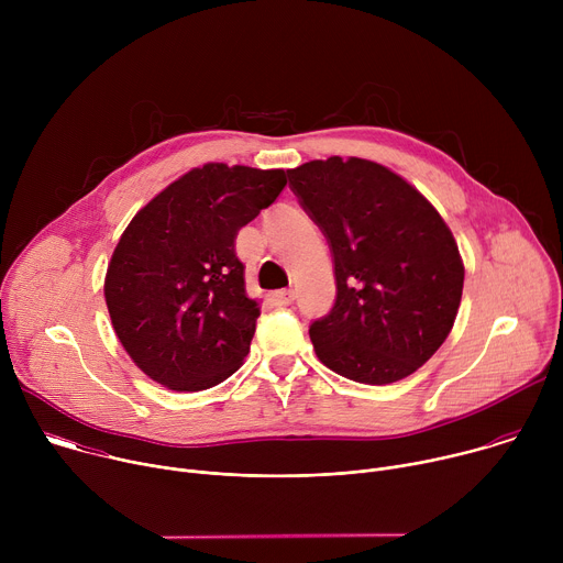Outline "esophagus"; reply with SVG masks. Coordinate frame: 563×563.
<instances>
[{
  "label": "esophagus",
  "mask_w": 563,
  "mask_h": 563,
  "mask_svg": "<svg viewBox=\"0 0 563 563\" xmlns=\"http://www.w3.org/2000/svg\"><path fill=\"white\" fill-rule=\"evenodd\" d=\"M269 300H272L274 305H278V307H289V305H294L296 294H294L291 289H278V291H274V294L269 296Z\"/></svg>",
  "instance_id": "1"
}]
</instances>
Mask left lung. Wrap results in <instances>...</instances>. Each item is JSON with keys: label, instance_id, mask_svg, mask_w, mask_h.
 <instances>
[{"label": "left lung", "instance_id": "left-lung-1", "mask_svg": "<svg viewBox=\"0 0 563 563\" xmlns=\"http://www.w3.org/2000/svg\"><path fill=\"white\" fill-rule=\"evenodd\" d=\"M287 176L334 263L336 300L309 325L318 358L356 383L410 376L443 345L461 302L463 263L448 224L369 159H311Z\"/></svg>", "mask_w": 563, "mask_h": 563}]
</instances>
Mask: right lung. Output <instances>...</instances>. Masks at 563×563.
I'll return each mask as SVG.
<instances>
[{"instance_id": "add662e5", "label": "right lung", "mask_w": 563, "mask_h": 563, "mask_svg": "<svg viewBox=\"0 0 563 563\" xmlns=\"http://www.w3.org/2000/svg\"><path fill=\"white\" fill-rule=\"evenodd\" d=\"M285 185L283 169L205 165L135 213L104 296L122 347L146 376L198 391L243 365L261 307L245 294L233 243Z\"/></svg>"}]
</instances>
